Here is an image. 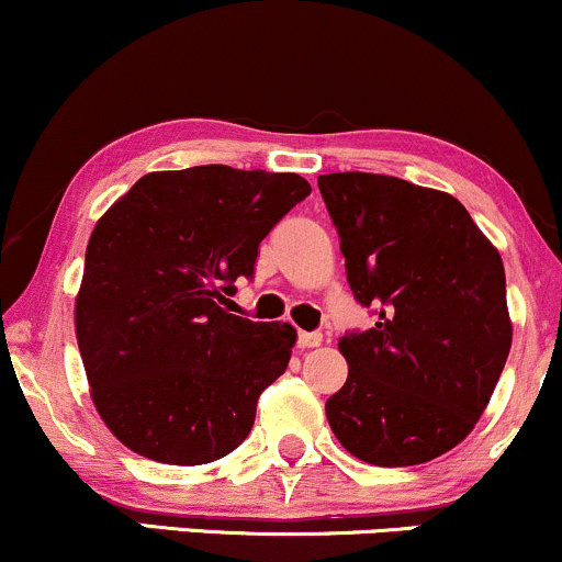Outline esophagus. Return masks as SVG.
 <instances>
[{
	"instance_id": "obj_1",
	"label": "esophagus",
	"mask_w": 562,
	"mask_h": 562,
	"mask_svg": "<svg viewBox=\"0 0 562 562\" xmlns=\"http://www.w3.org/2000/svg\"><path fill=\"white\" fill-rule=\"evenodd\" d=\"M299 346L301 348H317V346H322V335L319 333H301Z\"/></svg>"
}]
</instances>
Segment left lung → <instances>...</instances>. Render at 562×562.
<instances>
[{
  "label": "left lung",
  "mask_w": 562,
  "mask_h": 562,
  "mask_svg": "<svg viewBox=\"0 0 562 562\" xmlns=\"http://www.w3.org/2000/svg\"><path fill=\"white\" fill-rule=\"evenodd\" d=\"M346 277L372 330L338 340L348 378L327 398L335 438L380 468L423 465L465 441L513 346L499 250L449 192L325 173Z\"/></svg>",
  "instance_id": "8db88e82"
}]
</instances>
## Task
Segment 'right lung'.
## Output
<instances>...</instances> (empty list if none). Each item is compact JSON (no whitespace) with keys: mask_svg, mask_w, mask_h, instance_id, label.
<instances>
[{"mask_svg":"<svg viewBox=\"0 0 562 562\" xmlns=\"http://www.w3.org/2000/svg\"><path fill=\"white\" fill-rule=\"evenodd\" d=\"M308 192L299 173L150 171L94 224L76 340L97 415L126 449L205 465L250 434L261 391L285 372L299 335L224 303Z\"/></svg>","mask_w":562,"mask_h":562,"instance_id":"obj_1","label":"right lung"}]
</instances>
